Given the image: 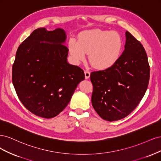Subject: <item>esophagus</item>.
I'll list each match as a JSON object with an SVG mask.
<instances>
[{"instance_id":"obj_1","label":"esophagus","mask_w":161,"mask_h":161,"mask_svg":"<svg viewBox=\"0 0 161 161\" xmlns=\"http://www.w3.org/2000/svg\"><path fill=\"white\" fill-rule=\"evenodd\" d=\"M90 75H91V73L88 70H85V79H88L90 77Z\"/></svg>"}]
</instances>
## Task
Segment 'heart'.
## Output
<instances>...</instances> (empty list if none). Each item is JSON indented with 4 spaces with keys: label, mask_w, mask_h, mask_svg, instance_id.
Returning <instances> with one entry per match:
<instances>
[{
    "label": "heart",
    "mask_w": 161,
    "mask_h": 161,
    "mask_svg": "<svg viewBox=\"0 0 161 161\" xmlns=\"http://www.w3.org/2000/svg\"><path fill=\"white\" fill-rule=\"evenodd\" d=\"M122 37L118 32L92 30L80 33L79 40L70 38L69 53L75 62L84 60L86 53L94 67L105 69L114 65L119 58L123 49Z\"/></svg>",
    "instance_id": "1"
}]
</instances>
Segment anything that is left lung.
Masks as SVG:
<instances>
[{
	"mask_svg": "<svg viewBox=\"0 0 161 161\" xmlns=\"http://www.w3.org/2000/svg\"><path fill=\"white\" fill-rule=\"evenodd\" d=\"M125 49L114 65L92 72L91 102L102 119L113 121L124 118L142 100L147 90L150 66L141 43L125 32Z\"/></svg>",
	"mask_w": 161,
	"mask_h": 161,
	"instance_id": "1",
	"label": "left lung"
}]
</instances>
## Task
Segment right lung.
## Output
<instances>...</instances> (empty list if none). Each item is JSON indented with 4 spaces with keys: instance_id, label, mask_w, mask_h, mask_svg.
I'll list each match as a JSON object with an SVG mask.
<instances>
[{
    "instance_id": "1",
    "label": "right lung",
    "mask_w": 161,
    "mask_h": 161,
    "mask_svg": "<svg viewBox=\"0 0 161 161\" xmlns=\"http://www.w3.org/2000/svg\"><path fill=\"white\" fill-rule=\"evenodd\" d=\"M65 31L38 28L19 46L12 81L19 99L32 114L52 118L69 103L84 71L67 61Z\"/></svg>"
}]
</instances>
